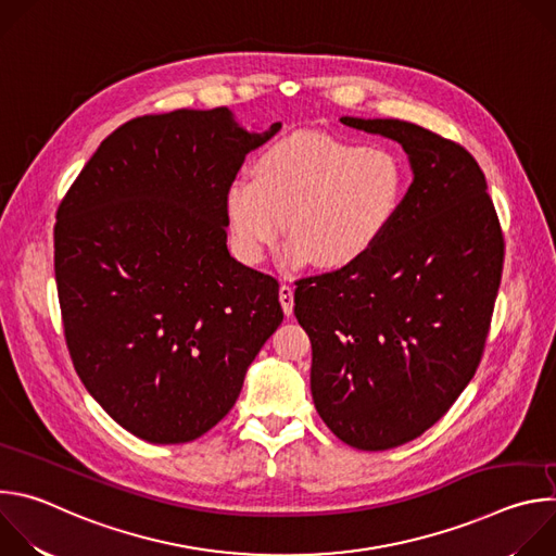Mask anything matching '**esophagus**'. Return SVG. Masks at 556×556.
Listing matches in <instances>:
<instances>
[{
    "label": "esophagus",
    "instance_id": "obj_1",
    "mask_svg": "<svg viewBox=\"0 0 556 556\" xmlns=\"http://www.w3.org/2000/svg\"><path fill=\"white\" fill-rule=\"evenodd\" d=\"M279 301H281L283 312L290 316L292 309H294V288L288 286V283H281L279 286Z\"/></svg>",
    "mask_w": 556,
    "mask_h": 556
}]
</instances>
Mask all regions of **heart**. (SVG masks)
<instances>
[{
  "instance_id": "1",
  "label": "heart",
  "mask_w": 556,
  "mask_h": 556,
  "mask_svg": "<svg viewBox=\"0 0 556 556\" xmlns=\"http://www.w3.org/2000/svg\"><path fill=\"white\" fill-rule=\"evenodd\" d=\"M409 187L405 157L391 147H365L319 131H299L268 144L253 180L226 191L235 253L260 264L283 232L286 264L343 268L363 260L391 228Z\"/></svg>"
}]
</instances>
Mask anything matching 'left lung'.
I'll return each instance as SVG.
<instances>
[{
    "instance_id": "1",
    "label": "left lung",
    "mask_w": 556,
    "mask_h": 556,
    "mask_svg": "<svg viewBox=\"0 0 556 556\" xmlns=\"http://www.w3.org/2000/svg\"><path fill=\"white\" fill-rule=\"evenodd\" d=\"M341 123L399 140L414 182L363 260L296 281L294 314L321 420L354 448L387 451L433 427L475 376L506 244L466 147L405 121Z\"/></svg>"
}]
</instances>
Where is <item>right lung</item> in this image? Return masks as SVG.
<instances>
[{
    "label": "right lung",
    "mask_w": 556,
    "mask_h": 556,
    "mask_svg": "<svg viewBox=\"0 0 556 556\" xmlns=\"http://www.w3.org/2000/svg\"><path fill=\"white\" fill-rule=\"evenodd\" d=\"M279 127L249 134L226 108L131 118L56 208L72 365L136 438L182 444L213 429L283 321L277 279L226 249V191Z\"/></svg>",
    "instance_id": "1"
}]
</instances>
